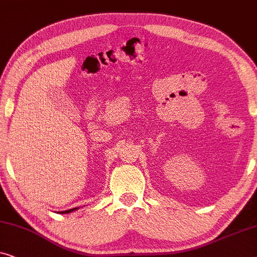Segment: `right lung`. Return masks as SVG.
Listing matches in <instances>:
<instances>
[{"label": "right lung", "instance_id": "right-lung-1", "mask_svg": "<svg viewBox=\"0 0 257 257\" xmlns=\"http://www.w3.org/2000/svg\"><path fill=\"white\" fill-rule=\"evenodd\" d=\"M75 209H78V207L67 209V211H63V212H59V213H60V214H65V213H71V212H73V211H75Z\"/></svg>", "mask_w": 257, "mask_h": 257}]
</instances>
